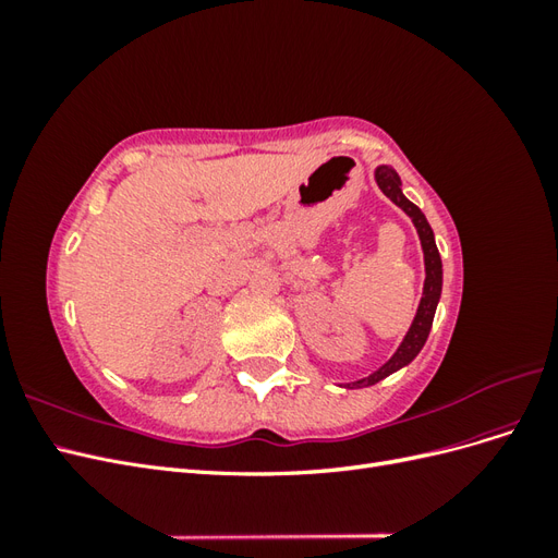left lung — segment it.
Returning a JSON list of instances; mask_svg holds the SVG:
<instances>
[{
	"instance_id": "1",
	"label": "left lung",
	"mask_w": 558,
	"mask_h": 558,
	"mask_svg": "<svg viewBox=\"0 0 558 558\" xmlns=\"http://www.w3.org/2000/svg\"><path fill=\"white\" fill-rule=\"evenodd\" d=\"M375 181L381 189V193L396 202V205L412 218V223L418 232V240H421V248H424V265H426V281H424V295H421L418 302V310L416 316L412 320V326L404 335V340L400 342V347L396 349V353L391 359H388L379 369H375L369 377H363L359 381H351L347 384L349 388H363V386H373L377 381H381L384 377L393 375L396 369L404 367L408 363H412L416 359V353L424 349L426 340H428V332L433 326V316L437 310V302H440V293H442V260H440V251L435 246V238H433V230L426 221L424 211H421L414 202H410L408 197L402 195L400 191V177L393 170V167L388 165H379L375 170Z\"/></svg>"
}]
</instances>
